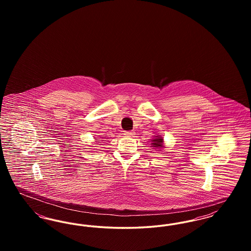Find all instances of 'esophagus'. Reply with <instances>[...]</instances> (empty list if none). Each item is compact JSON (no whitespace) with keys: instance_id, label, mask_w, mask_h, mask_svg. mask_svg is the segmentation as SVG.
<instances>
[{"instance_id":"34e87169","label":"esophagus","mask_w":251,"mask_h":251,"mask_svg":"<svg viewBox=\"0 0 251 251\" xmlns=\"http://www.w3.org/2000/svg\"><path fill=\"white\" fill-rule=\"evenodd\" d=\"M124 134H125L126 136H132V135L134 134V132L131 131H125V132H124Z\"/></svg>"}]
</instances>
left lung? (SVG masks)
I'll return each instance as SVG.
<instances>
[{
    "label": "left lung",
    "instance_id": "8db88e82",
    "mask_svg": "<svg viewBox=\"0 0 251 251\" xmlns=\"http://www.w3.org/2000/svg\"><path fill=\"white\" fill-rule=\"evenodd\" d=\"M151 147H154V148H163V142H164V139L161 137V136H155V138H153L151 140Z\"/></svg>",
    "mask_w": 251,
    "mask_h": 251
}]
</instances>
